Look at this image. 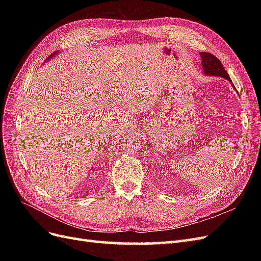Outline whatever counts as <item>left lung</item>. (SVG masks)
Returning a JSON list of instances; mask_svg holds the SVG:
<instances>
[{"label":"left lung","mask_w":261,"mask_h":261,"mask_svg":"<svg viewBox=\"0 0 261 261\" xmlns=\"http://www.w3.org/2000/svg\"><path fill=\"white\" fill-rule=\"evenodd\" d=\"M200 58H201V65H202V73L206 76H217L224 78V80H227L231 83L233 89H235V86L232 84V81L230 76L226 73V70L224 69L222 63L220 62L219 59H217L215 55L208 53V52H200ZM235 91L238 92V90L235 89Z\"/></svg>","instance_id":"obj_1"}]
</instances>
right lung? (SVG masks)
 Segmentation results:
<instances>
[{
    "mask_svg": "<svg viewBox=\"0 0 261 261\" xmlns=\"http://www.w3.org/2000/svg\"><path fill=\"white\" fill-rule=\"evenodd\" d=\"M58 53H59V52H58V51H57V52H53V53H52V54H51V55H50V57H49V58H48V59H46V60H45V61H46V62H48V61H50V60H51V59H53V57H55V55H58Z\"/></svg>",
    "mask_w": 261,
    "mask_h": 261,
    "instance_id": "add662e5",
    "label": "right lung"
}]
</instances>
